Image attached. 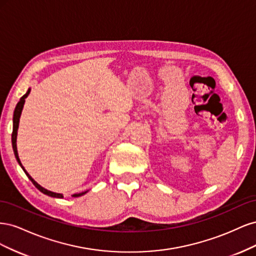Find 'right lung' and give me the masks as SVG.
I'll list each match as a JSON object with an SVG mask.
<instances>
[{
  "label": "right lung",
  "mask_w": 256,
  "mask_h": 256,
  "mask_svg": "<svg viewBox=\"0 0 256 256\" xmlns=\"http://www.w3.org/2000/svg\"><path fill=\"white\" fill-rule=\"evenodd\" d=\"M30 92V88H28V92H26V94L23 95V96L20 98L19 102H18V104H17V106H16V109H14V118H12V150H14V157H16V159H17V161H18L19 166L22 168V170H23V171H24V173L26 174V176L30 178V180L34 184V186H35V187H36L38 190H40V192H42L44 194H46V196H52V198H64V196H63V194H60V193H56V192L49 191V190H47V189L42 188L40 184H37V182H36L33 180V178L30 176V174H28V173L26 171V168H23V166H22V164H21V161H20V159H19V156H18V150H17V134H18L19 122H20V116H21L22 110H23V106H24V102H26V98L28 96ZM88 191V190L84 191V192H81V193H74V194H72V196H74V198H78V196H81L85 194V193H86Z\"/></svg>",
  "instance_id": "obj_1"
}]
</instances>
